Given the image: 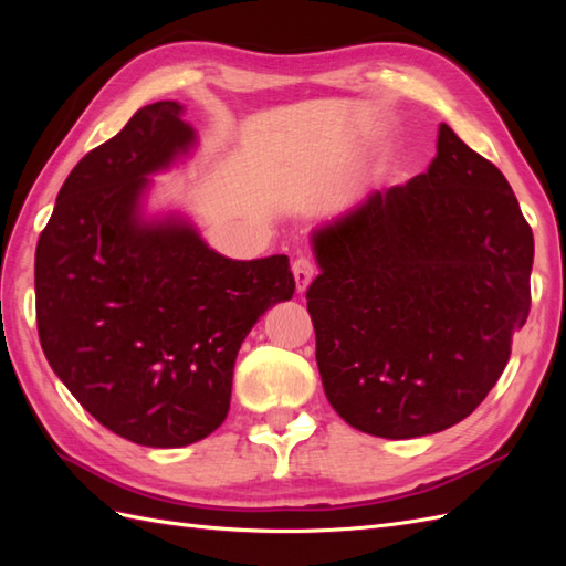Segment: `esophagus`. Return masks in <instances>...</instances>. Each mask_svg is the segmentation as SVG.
I'll use <instances>...</instances> for the list:
<instances>
[{
  "label": "esophagus",
  "mask_w": 566,
  "mask_h": 566,
  "mask_svg": "<svg viewBox=\"0 0 566 566\" xmlns=\"http://www.w3.org/2000/svg\"><path fill=\"white\" fill-rule=\"evenodd\" d=\"M292 272H294V282L298 292H306V286L311 284V280L316 276V264L311 262L308 258H296L292 262Z\"/></svg>",
  "instance_id": "esophagus-1"
}]
</instances>
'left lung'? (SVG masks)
<instances>
[{
  "mask_svg": "<svg viewBox=\"0 0 566 566\" xmlns=\"http://www.w3.org/2000/svg\"><path fill=\"white\" fill-rule=\"evenodd\" d=\"M311 243L316 363L345 423L420 438L486 399L531 314L535 252L494 163L440 124L428 172L369 195Z\"/></svg>",
  "mask_w": 566,
  "mask_h": 566,
  "instance_id": "8db88e82",
  "label": "left lung"
}]
</instances>
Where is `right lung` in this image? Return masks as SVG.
Masks as SVG:
<instances>
[{"label":"right lung","instance_id":"obj_1","mask_svg":"<svg viewBox=\"0 0 566 566\" xmlns=\"http://www.w3.org/2000/svg\"><path fill=\"white\" fill-rule=\"evenodd\" d=\"M191 146L182 104L143 106L67 175L35 248L48 365L104 428L146 448L223 423L240 343L294 294L286 255L228 260L185 221L140 219L148 175Z\"/></svg>","mask_w":566,"mask_h":566}]
</instances>
